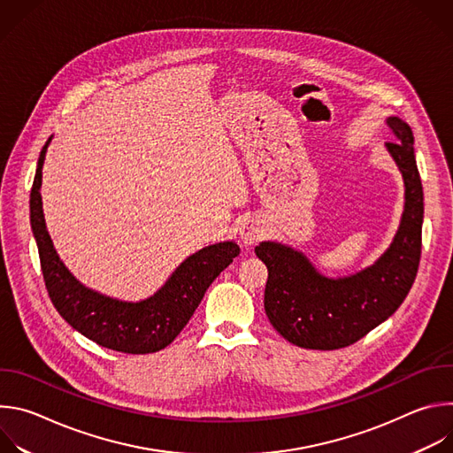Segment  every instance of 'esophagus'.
Here are the masks:
<instances>
[{
    "label": "esophagus",
    "mask_w": 453,
    "mask_h": 453,
    "mask_svg": "<svg viewBox=\"0 0 453 453\" xmlns=\"http://www.w3.org/2000/svg\"><path fill=\"white\" fill-rule=\"evenodd\" d=\"M238 234H240L242 243L254 245L256 242H260L264 238V227L260 226V222H256L254 219H243L240 222Z\"/></svg>",
    "instance_id": "esophagus-1"
}]
</instances>
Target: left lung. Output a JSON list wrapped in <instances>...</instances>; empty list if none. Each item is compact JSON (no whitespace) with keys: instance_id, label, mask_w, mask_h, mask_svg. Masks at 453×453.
I'll use <instances>...</instances> for the list:
<instances>
[{"instance_id":"obj_1","label":"left lung","mask_w":453,"mask_h":453,"mask_svg":"<svg viewBox=\"0 0 453 453\" xmlns=\"http://www.w3.org/2000/svg\"><path fill=\"white\" fill-rule=\"evenodd\" d=\"M396 142H387L405 180V211L395 242L380 260L349 278L320 276L301 252L262 242L254 252L265 262V313L288 342L306 349H339L365 337L389 319L412 288L421 260L423 186L412 128L387 119Z\"/></svg>"}]
</instances>
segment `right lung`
Instances as JSON below:
<instances>
[{
    "mask_svg": "<svg viewBox=\"0 0 453 453\" xmlns=\"http://www.w3.org/2000/svg\"><path fill=\"white\" fill-rule=\"evenodd\" d=\"M50 140L37 161L30 191V222L53 306L72 328L102 348L133 355L166 348L188 325L213 280L240 254V247L234 242H222L191 254L159 292L140 303L111 299L86 288L58 260L44 224L41 179Z\"/></svg>",
    "mask_w": 453,
    "mask_h": 453,
    "instance_id": "add662e5",
    "label": "right lung"
}]
</instances>
